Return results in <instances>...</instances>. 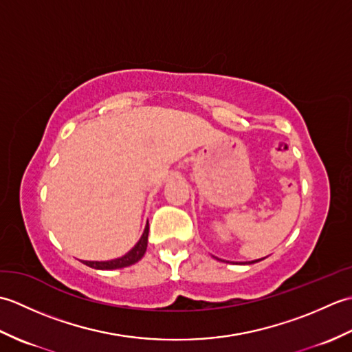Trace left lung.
Masks as SVG:
<instances>
[{"label": "left lung", "mask_w": 352, "mask_h": 352, "mask_svg": "<svg viewBox=\"0 0 352 352\" xmlns=\"http://www.w3.org/2000/svg\"><path fill=\"white\" fill-rule=\"evenodd\" d=\"M260 260H263V258H258V260H252V261H248V263H256V261H260Z\"/></svg>", "instance_id": "8db88e82"}]
</instances>
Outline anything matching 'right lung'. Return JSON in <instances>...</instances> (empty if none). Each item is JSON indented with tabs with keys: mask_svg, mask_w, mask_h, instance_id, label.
I'll list each match as a JSON object with an SVG mask.
<instances>
[{
	"mask_svg": "<svg viewBox=\"0 0 352 352\" xmlns=\"http://www.w3.org/2000/svg\"><path fill=\"white\" fill-rule=\"evenodd\" d=\"M148 231L149 226L146 223V227L144 230V234L139 239V242L133 246V248L125 254V256L115 258V260H109V261H83L85 265L94 269H101V271H110V269H121L126 267L130 265H134L136 261H139L146 251V245H148Z\"/></svg>",
	"mask_w": 352,
	"mask_h": 352,
	"instance_id": "1",
	"label": "right lung"
}]
</instances>
